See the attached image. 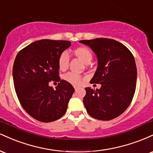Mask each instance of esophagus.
<instances>
[{
  "mask_svg": "<svg viewBox=\"0 0 153 153\" xmlns=\"http://www.w3.org/2000/svg\"><path fill=\"white\" fill-rule=\"evenodd\" d=\"M74 88H75V90L76 91L77 89H78V87H77V86H74Z\"/></svg>",
  "mask_w": 153,
  "mask_h": 153,
  "instance_id": "1",
  "label": "esophagus"
}]
</instances>
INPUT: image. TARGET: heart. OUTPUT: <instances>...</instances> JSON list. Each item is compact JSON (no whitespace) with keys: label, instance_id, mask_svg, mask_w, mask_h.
Instances as JSON below:
<instances>
[{"label":"heart","instance_id":"1","mask_svg":"<svg viewBox=\"0 0 153 153\" xmlns=\"http://www.w3.org/2000/svg\"><path fill=\"white\" fill-rule=\"evenodd\" d=\"M73 53L75 56L80 58L85 64L91 62L93 58V54L91 51L85 46H79L75 47L73 50ZM57 65L60 71H65L67 69L69 65V57L66 52H62L57 59ZM65 80L69 83L74 85H78L81 83L82 77L78 74L73 73H68L64 76Z\"/></svg>","mask_w":153,"mask_h":153}]
</instances>
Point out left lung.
Wrapping results in <instances>:
<instances>
[{
	"label": "left lung",
	"mask_w": 153,
	"mask_h": 153,
	"mask_svg": "<svg viewBox=\"0 0 153 153\" xmlns=\"http://www.w3.org/2000/svg\"><path fill=\"white\" fill-rule=\"evenodd\" d=\"M80 42L90 47L97 56V69L90 82L101 84L96 91L85 88L84 106L91 117L111 120L127 109L134 97L137 82L134 56L127 47L111 39Z\"/></svg>",
	"instance_id": "1"
}]
</instances>
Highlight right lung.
Listing matches in <instances>:
<instances>
[{
  "instance_id": "obj_1",
  "label": "right lung",
  "mask_w": 153,
  "mask_h": 153,
  "mask_svg": "<svg viewBox=\"0 0 153 153\" xmlns=\"http://www.w3.org/2000/svg\"><path fill=\"white\" fill-rule=\"evenodd\" d=\"M71 42L42 39L19 51L13 67V84L24 109L42 122L57 120L65 114L75 89L60 80L57 59ZM59 82L56 89L48 82Z\"/></svg>"
}]
</instances>
